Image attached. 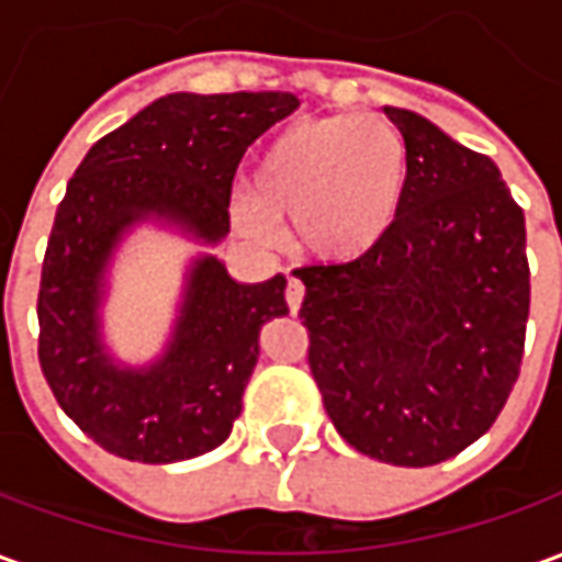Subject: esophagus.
<instances>
[{
    "label": "esophagus",
    "instance_id": "1",
    "mask_svg": "<svg viewBox=\"0 0 562 562\" xmlns=\"http://www.w3.org/2000/svg\"><path fill=\"white\" fill-rule=\"evenodd\" d=\"M285 301H289V310L297 313L301 304H304V282L292 277V280H289V289H285Z\"/></svg>",
    "mask_w": 562,
    "mask_h": 562
}]
</instances>
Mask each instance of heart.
Returning a JSON list of instances; mask_svg holds the SVG:
<instances>
[{"label": "heart", "instance_id": "heart-1", "mask_svg": "<svg viewBox=\"0 0 562 562\" xmlns=\"http://www.w3.org/2000/svg\"><path fill=\"white\" fill-rule=\"evenodd\" d=\"M409 180L397 128L379 116L301 120L261 153L256 189L234 201L237 228L256 244H277L280 221L294 222L306 256L349 265L370 256L394 228Z\"/></svg>", "mask_w": 562, "mask_h": 562}]
</instances>
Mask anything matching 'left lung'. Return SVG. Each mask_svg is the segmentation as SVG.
<instances>
[{
    "instance_id": "1",
    "label": "left lung",
    "mask_w": 562,
    "mask_h": 562,
    "mask_svg": "<svg viewBox=\"0 0 562 562\" xmlns=\"http://www.w3.org/2000/svg\"><path fill=\"white\" fill-rule=\"evenodd\" d=\"M409 180L391 234L349 265L294 270L310 370L352 448L434 467L496 422L530 316L524 210L503 173L422 114L385 108Z\"/></svg>"
}]
</instances>
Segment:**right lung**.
Listing matches in <instances>:
<instances>
[{
  "label": "right lung",
  "instance_id": "1",
  "mask_svg": "<svg viewBox=\"0 0 562 562\" xmlns=\"http://www.w3.org/2000/svg\"><path fill=\"white\" fill-rule=\"evenodd\" d=\"M292 92H171L95 140L68 180L38 292V361L63 413L116 458L213 451L244 409L258 337L289 316L285 277L237 282L213 246L246 147L297 111ZM156 224L205 246L187 266L162 352L126 366L103 340V301L128 233Z\"/></svg>",
  "mask_w": 562,
  "mask_h": 562
}]
</instances>
